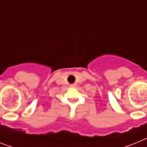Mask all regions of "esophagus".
<instances>
[{"mask_svg": "<svg viewBox=\"0 0 147 147\" xmlns=\"http://www.w3.org/2000/svg\"><path fill=\"white\" fill-rule=\"evenodd\" d=\"M76 84H71V87H76Z\"/></svg>", "mask_w": 147, "mask_h": 147, "instance_id": "1", "label": "esophagus"}]
</instances>
